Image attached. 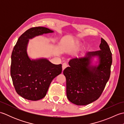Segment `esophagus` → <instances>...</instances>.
I'll use <instances>...</instances> for the list:
<instances>
[{"instance_id":"34e87169","label":"esophagus","mask_w":124,"mask_h":124,"mask_svg":"<svg viewBox=\"0 0 124 124\" xmlns=\"http://www.w3.org/2000/svg\"><path fill=\"white\" fill-rule=\"evenodd\" d=\"M68 67V64L66 63H64L62 64V70H64L65 68Z\"/></svg>"}]
</instances>
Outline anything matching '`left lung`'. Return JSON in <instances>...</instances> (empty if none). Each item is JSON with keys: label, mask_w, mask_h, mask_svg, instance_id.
Here are the masks:
<instances>
[{"label": "left lung", "mask_w": 124, "mask_h": 124, "mask_svg": "<svg viewBox=\"0 0 124 124\" xmlns=\"http://www.w3.org/2000/svg\"><path fill=\"white\" fill-rule=\"evenodd\" d=\"M99 47L100 51L72 58L70 67L63 71L68 99L77 106H85L98 99L109 79L112 53L103 38ZM94 57H98L97 65L92 64Z\"/></svg>", "instance_id": "1"}]
</instances>
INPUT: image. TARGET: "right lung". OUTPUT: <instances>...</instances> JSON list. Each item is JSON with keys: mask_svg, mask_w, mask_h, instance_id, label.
<instances>
[{"mask_svg": "<svg viewBox=\"0 0 124 124\" xmlns=\"http://www.w3.org/2000/svg\"><path fill=\"white\" fill-rule=\"evenodd\" d=\"M54 32L45 27L30 28L18 39L11 55L10 75L16 92L23 98L37 101L46 96L52 81L61 73L62 64L46 58L31 59L27 53L29 39Z\"/></svg>", "mask_w": 124, "mask_h": 124, "instance_id": "obj_1", "label": "right lung"}]
</instances>
